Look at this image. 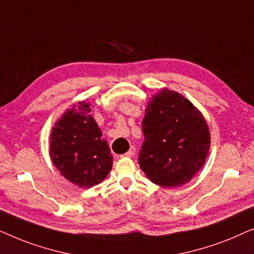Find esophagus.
<instances>
[{
    "mask_svg": "<svg viewBox=\"0 0 254 254\" xmlns=\"http://www.w3.org/2000/svg\"><path fill=\"white\" fill-rule=\"evenodd\" d=\"M134 155H135V147H130L129 150H128L126 154L121 155L120 157H133Z\"/></svg>",
    "mask_w": 254,
    "mask_h": 254,
    "instance_id": "1",
    "label": "esophagus"
}]
</instances>
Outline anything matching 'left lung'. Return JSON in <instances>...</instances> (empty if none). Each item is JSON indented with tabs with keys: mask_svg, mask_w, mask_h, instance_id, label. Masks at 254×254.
Here are the masks:
<instances>
[{
	"mask_svg": "<svg viewBox=\"0 0 254 254\" xmlns=\"http://www.w3.org/2000/svg\"><path fill=\"white\" fill-rule=\"evenodd\" d=\"M142 130L138 164L156 185H185L209 154L210 131L202 113L182 93L168 88L148 102Z\"/></svg>",
	"mask_w": 254,
	"mask_h": 254,
	"instance_id": "8db88e82",
	"label": "left lung"
}]
</instances>
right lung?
<instances>
[{
    "instance_id": "obj_1",
    "label": "right lung",
    "mask_w": 254,
    "mask_h": 254,
    "mask_svg": "<svg viewBox=\"0 0 254 254\" xmlns=\"http://www.w3.org/2000/svg\"><path fill=\"white\" fill-rule=\"evenodd\" d=\"M90 112L85 100L65 110L52 129L48 150L60 175L81 189L102 183L113 163L109 144Z\"/></svg>"
}]
</instances>
